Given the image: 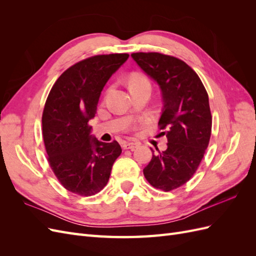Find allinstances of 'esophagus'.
<instances>
[{
    "label": "esophagus",
    "instance_id": "34e87169",
    "mask_svg": "<svg viewBox=\"0 0 256 256\" xmlns=\"http://www.w3.org/2000/svg\"><path fill=\"white\" fill-rule=\"evenodd\" d=\"M138 146H140V143H136V142H125V143L122 144V148L124 150H134V148H138Z\"/></svg>",
    "mask_w": 256,
    "mask_h": 256
}]
</instances>
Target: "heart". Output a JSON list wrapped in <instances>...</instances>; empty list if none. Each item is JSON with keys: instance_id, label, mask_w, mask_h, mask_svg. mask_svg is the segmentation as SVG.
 Segmentation results:
<instances>
[{"instance_id": "1", "label": "heart", "mask_w": 256, "mask_h": 256, "mask_svg": "<svg viewBox=\"0 0 256 256\" xmlns=\"http://www.w3.org/2000/svg\"><path fill=\"white\" fill-rule=\"evenodd\" d=\"M142 84H150L148 79H147L145 76L141 74H134L130 78V88L136 86V85H142Z\"/></svg>"}]
</instances>
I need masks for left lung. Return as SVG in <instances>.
Segmentation results:
<instances>
[{"label": "left lung", "instance_id": "obj_1", "mask_svg": "<svg viewBox=\"0 0 256 256\" xmlns=\"http://www.w3.org/2000/svg\"><path fill=\"white\" fill-rule=\"evenodd\" d=\"M131 56L159 84L164 109L158 126L168 138V148L152 154L143 173L154 188L172 191L190 180L208 147L212 124L208 94L198 74L180 58L158 52Z\"/></svg>", "mask_w": 256, "mask_h": 256}]
</instances>
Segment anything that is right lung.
Returning <instances> with one entry per match:
<instances>
[{
    "label": "right lung",
    "instance_id": "1",
    "mask_svg": "<svg viewBox=\"0 0 256 256\" xmlns=\"http://www.w3.org/2000/svg\"><path fill=\"white\" fill-rule=\"evenodd\" d=\"M129 54L113 53L82 60L60 76L46 100L42 138L48 162L63 187L90 196L109 182L120 145L92 138L88 120L97 111L102 90Z\"/></svg>",
    "mask_w": 256,
    "mask_h": 256
}]
</instances>
